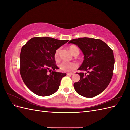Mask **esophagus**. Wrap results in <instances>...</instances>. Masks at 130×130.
I'll list each match as a JSON object with an SVG mask.
<instances>
[{
  "mask_svg": "<svg viewBox=\"0 0 130 130\" xmlns=\"http://www.w3.org/2000/svg\"><path fill=\"white\" fill-rule=\"evenodd\" d=\"M73 73H67V75H69V76H71L72 75H73Z\"/></svg>",
  "mask_w": 130,
  "mask_h": 130,
  "instance_id": "34e87169",
  "label": "esophagus"
}]
</instances>
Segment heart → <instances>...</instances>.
I'll return each instance as SVG.
<instances>
[{"mask_svg": "<svg viewBox=\"0 0 130 130\" xmlns=\"http://www.w3.org/2000/svg\"><path fill=\"white\" fill-rule=\"evenodd\" d=\"M69 50L74 55L76 53L79 54V50L76 46L74 45H70L69 46ZM60 52V48L56 49L54 53V58L55 60H58L59 57V53ZM78 67V64L75 62H66L63 61L59 64V68L63 72H69L76 69Z\"/></svg>", "mask_w": 130, "mask_h": 130, "instance_id": "1", "label": "heart"}]
</instances>
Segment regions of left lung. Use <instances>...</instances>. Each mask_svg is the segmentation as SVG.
Segmentation results:
<instances>
[{"instance_id": "8db88e82", "label": "left lung", "mask_w": 130, "mask_h": 130, "mask_svg": "<svg viewBox=\"0 0 130 130\" xmlns=\"http://www.w3.org/2000/svg\"><path fill=\"white\" fill-rule=\"evenodd\" d=\"M68 43L78 46L84 55V60L76 73L80 76L75 82V91L80 95L92 98L99 95L107 87L113 75L115 58L113 50L99 39L83 37L70 40Z\"/></svg>"}]
</instances>
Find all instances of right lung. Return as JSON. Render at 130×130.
<instances>
[{
	"mask_svg": "<svg viewBox=\"0 0 130 130\" xmlns=\"http://www.w3.org/2000/svg\"><path fill=\"white\" fill-rule=\"evenodd\" d=\"M68 41L35 37L22 46L19 71L23 82L35 94L49 96L58 89L62 78L66 73L52 71L50 69H58L55 64V52Z\"/></svg>",
	"mask_w": 130,
	"mask_h": 130,
	"instance_id": "1",
	"label": "right lung"
}]
</instances>
